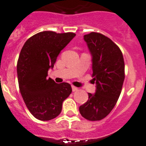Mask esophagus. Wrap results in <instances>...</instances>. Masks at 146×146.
I'll return each mask as SVG.
<instances>
[{"label":"esophagus","mask_w":146,"mask_h":146,"mask_svg":"<svg viewBox=\"0 0 146 146\" xmlns=\"http://www.w3.org/2000/svg\"><path fill=\"white\" fill-rule=\"evenodd\" d=\"M72 91L73 92H75V91H77V90H78V88H76V87H74V86H72Z\"/></svg>","instance_id":"34e87169"}]
</instances>
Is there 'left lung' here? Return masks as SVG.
<instances>
[{"instance_id": "1", "label": "left lung", "mask_w": 146, "mask_h": 146, "mask_svg": "<svg viewBox=\"0 0 146 146\" xmlns=\"http://www.w3.org/2000/svg\"><path fill=\"white\" fill-rule=\"evenodd\" d=\"M93 56L95 94L80 106V113L89 121H99L109 114L117 104L125 80V61L121 50L110 38L98 33L84 35Z\"/></svg>"}]
</instances>
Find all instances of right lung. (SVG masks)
I'll list each match as a JSON object with an SVG mask.
<instances>
[{
    "mask_svg": "<svg viewBox=\"0 0 146 146\" xmlns=\"http://www.w3.org/2000/svg\"><path fill=\"white\" fill-rule=\"evenodd\" d=\"M75 35L73 33L40 32L29 37L21 48L17 61L20 93L37 119L48 121L58 117L63 101L72 93L69 83L57 84L47 76L61 50Z\"/></svg>",
    "mask_w": 146,
    "mask_h": 146,
    "instance_id": "add662e5",
    "label": "right lung"
}]
</instances>
